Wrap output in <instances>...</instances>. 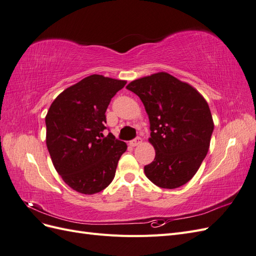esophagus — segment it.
Returning a JSON list of instances; mask_svg holds the SVG:
<instances>
[{"mask_svg": "<svg viewBox=\"0 0 256 256\" xmlns=\"http://www.w3.org/2000/svg\"><path fill=\"white\" fill-rule=\"evenodd\" d=\"M141 143H142V138H141L140 136H138V138H134V140L130 141V145H131V146H136V145L141 144Z\"/></svg>", "mask_w": 256, "mask_h": 256, "instance_id": "34e87169", "label": "esophagus"}]
</instances>
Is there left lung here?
I'll return each instance as SVG.
<instances>
[{
    "instance_id": "1",
    "label": "left lung",
    "mask_w": 256,
    "mask_h": 256,
    "mask_svg": "<svg viewBox=\"0 0 256 256\" xmlns=\"http://www.w3.org/2000/svg\"><path fill=\"white\" fill-rule=\"evenodd\" d=\"M150 118V143L156 150L144 166L146 177L164 189H175L196 175L206 157L214 131L208 104L190 84L168 72L130 82Z\"/></svg>"
}]
</instances>
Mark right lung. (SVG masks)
<instances>
[{
  "label": "right lung",
  "instance_id": "1",
  "mask_svg": "<svg viewBox=\"0 0 256 256\" xmlns=\"http://www.w3.org/2000/svg\"><path fill=\"white\" fill-rule=\"evenodd\" d=\"M127 81L92 74L67 88L46 115V143L56 172L82 194H94L111 184L127 144L106 138V111Z\"/></svg>",
  "mask_w": 256,
  "mask_h": 256
}]
</instances>
